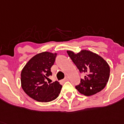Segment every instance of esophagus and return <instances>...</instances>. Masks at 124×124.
Here are the masks:
<instances>
[{
    "label": "esophagus",
    "mask_w": 124,
    "mask_h": 124,
    "mask_svg": "<svg viewBox=\"0 0 124 124\" xmlns=\"http://www.w3.org/2000/svg\"><path fill=\"white\" fill-rule=\"evenodd\" d=\"M68 80H69L68 77H65V78H64V79L63 80V81H64V82H65V81H68Z\"/></svg>",
    "instance_id": "esophagus-1"
}]
</instances>
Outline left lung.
Instances as JSON below:
<instances>
[{"mask_svg":"<svg viewBox=\"0 0 124 124\" xmlns=\"http://www.w3.org/2000/svg\"><path fill=\"white\" fill-rule=\"evenodd\" d=\"M67 54L80 72H85L84 79L76 88L82 94L89 96L105 88L110 78V66L103 58L87 50L79 52L67 50Z\"/></svg>","mask_w":124,"mask_h":124,"instance_id":"left-lung-1","label":"left lung"}]
</instances>
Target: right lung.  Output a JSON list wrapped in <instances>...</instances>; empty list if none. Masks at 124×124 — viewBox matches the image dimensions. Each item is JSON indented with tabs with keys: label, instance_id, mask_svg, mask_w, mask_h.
<instances>
[{
	"label": "right lung",
	"instance_id": "add662e5",
	"mask_svg": "<svg viewBox=\"0 0 124 124\" xmlns=\"http://www.w3.org/2000/svg\"><path fill=\"white\" fill-rule=\"evenodd\" d=\"M57 53L43 52L36 54L27 62L21 73V84L23 91L30 98L39 102H49L56 99L62 86L57 81L47 83L52 75L50 68Z\"/></svg>",
	"mask_w": 124,
	"mask_h": 124
}]
</instances>
